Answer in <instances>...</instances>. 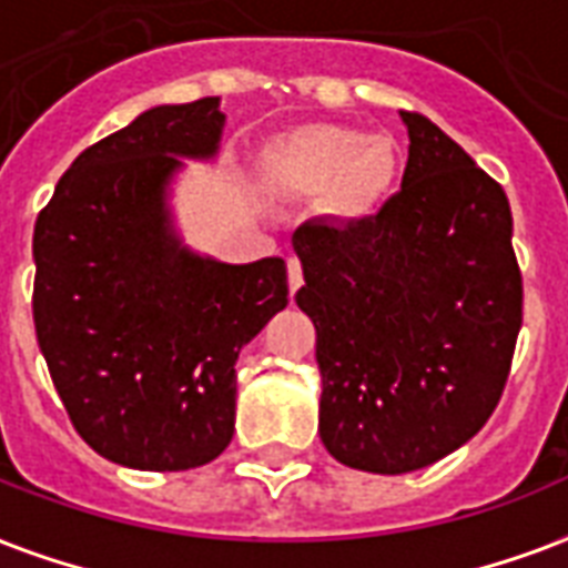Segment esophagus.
Returning <instances> with one entry per match:
<instances>
[{"label": "esophagus", "instance_id": "obj_1", "mask_svg": "<svg viewBox=\"0 0 568 568\" xmlns=\"http://www.w3.org/2000/svg\"><path fill=\"white\" fill-rule=\"evenodd\" d=\"M287 278H290V293H296L302 284H305V272H302V263L296 257H290L287 261Z\"/></svg>", "mask_w": 568, "mask_h": 568}]
</instances>
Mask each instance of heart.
I'll list each match as a JSON object with an SVG mask.
<instances>
[{"label": "heart", "instance_id": "b5f03b06", "mask_svg": "<svg viewBox=\"0 0 568 568\" xmlns=\"http://www.w3.org/2000/svg\"><path fill=\"white\" fill-rule=\"evenodd\" d=\"M266 174L293 195H323L341 219H358L379 204L397 174V151L385 135L364 139L353 126L307 124L272 144Z\"/></svg>", "mask_w": 568, "mask_h": 568}]
</instances>
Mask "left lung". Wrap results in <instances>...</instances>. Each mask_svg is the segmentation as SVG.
Instances as JSON below:
<instances>
[{"mask_svg":"<svg viewBox=\"0 0 568 568\" xmlns=\"http://www.w3.org/2000/svg\"><path fill=\"white\" fill-rule=\"evenodd\" d=\"M408 126L403 189L376 215L293 234L323 373L320 438L337 463L406 474L480 433L521 328L507 192L429 118Z\"/></svg>","mask_w":568,"mask_h":568,"instance_id":"1","label":"left lung"}]
</instances>
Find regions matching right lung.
I'll return each instance as SVG.
<instances>
[{"label":"right lung","instance_id":"obj_1","mask_svg":"<svg viewBox=\"0 0 568 568\" xmlns=\"http://www.w3.org/2000/svg\"><path fill=\"white\" fill-rule=\"evenodd\" d=\"M219 97L156 105L79 153L34 222L32 314L82 442L139 471L213 463L234 438V364L287 307V263L197 257L165 186L219 148Z\"/></svg>","mask_w":568,"mask_h":568}]
</instances>
